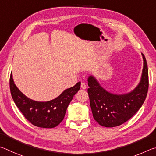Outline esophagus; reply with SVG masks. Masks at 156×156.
I'll return each instance as SVG.
<instances>
[{
	"label": "esophagus",
	"mask_w": 156,
	"mask_h": 156,
	"mask_svg": "<svg viewBox=\"0 0 156 156\" xmlns=\"http://www.w3.org/2000/svg\"><path fill=\"white\" fill-rule=\"evenodd\" d=\"M81 88H82V89H86L87 88L86 83H84V82H81Z\"/></svg>",
	"instance_id": "1"
}]
</instances>
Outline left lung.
Here are the masks:
<instances>
[{"instance_id":"1","label":"left lung","mask_w":156,"mask_h":156,"mask_svg":"<svg viewBox=\"0 0 156 156\" xmlns=\"http://www.w3.org/2000/svg\"><path fill=\"white\" fill-rule=\"evenodd\" d=\"M143 58L141 80L137 87L127 94H114L106 91L93 76L88 79V93L92 115L103 127H114L130 119L143 105L149 88V75L146 58Z\"/></svg>"}]
</instances>
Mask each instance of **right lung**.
<instances>
[{"label":"right lung","instance_id":"right-lung-1","mask_svg":"<svg viewBox=\"0 0 156 156\" xmlns=\"http://www.w3.org/2000/svg\"><path fill=\"white\" fill-rule=\"evenodd\" d=\"M80 86L81 82L76 83L55 99L40 102L29 99L19 90L13 82L12 73L9 79L10 91L15 104L27 121L42 128L55 127L63 121L68 106Z\"/></svg>","mask_w":156,"mask_h":156}]
</instances>
